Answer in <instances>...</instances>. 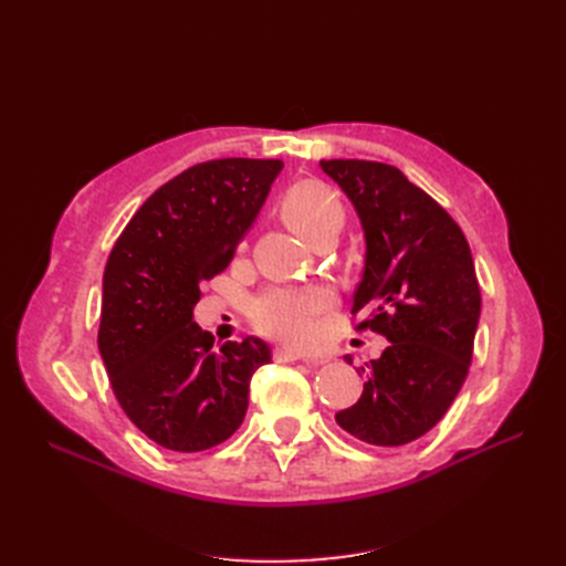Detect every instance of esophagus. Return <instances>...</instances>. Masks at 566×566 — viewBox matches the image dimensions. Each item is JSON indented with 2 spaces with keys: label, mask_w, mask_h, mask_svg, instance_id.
Masks as SVG:
<instances>
[{
  "label": "esophagus",
  "mask_w": 566,
  "mask_h": 566,
  "mask_svg": "<svg viewBox=\"0 0 566 566\" xmlns=\"http://www.w3.org/2000/svg\"><path fill=\"white\" fill-rule=\"evenodd\" d=\"M273 358H276V361H304V364H318L314 356L304 354V352H297V349H293V347H276V349H273Z\"/></svg>",
  "instance_id": "1"
}]
</instances>
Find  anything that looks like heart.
Here are the masks:
<instances>
[{
  "label": "heart",
  "mask_w": 566,
  "mask_h": 566,
  "mask_svg": "<svg viewBox=\"0 0 566 566\" xmlns=\"http://www.w3.org/2000/svg\"><path fill=\"white\" fill-rule=\"evenodd\" d=\"M283 217L302 238L312 241L325 229H339L345 212L328 186L316 179L297 181L283 198ZM333 302L325 287H273L252 304V321L266 335L285 342H306L318 316Z\"/></svg>",
  "instance_id": "heart-1"
}]
</instances>
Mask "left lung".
<instances>
[{
  "instance_id": "left-lung-1",
  "label": "left lung",
  "mask_w": 566,
  "mask_h": 566,
  "mask_svg": "<svg viewBox=\"0 0 566 566\" xmlns=\"http://www.w3.org/2000/svg\"><path fill=\"white\" fill-rule=\"evenodd\" d=\"M321 169L364 227L352 314H373L356 328L389 339L380 358L358 368L361 399L335 420L358 441L403 447L432 430L468 378L482 312L472 252L451 214L401 169L373 160H321Z\"/></svg>"
}]
</instances>
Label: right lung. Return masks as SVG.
<instances>
[{"label":"right lung","instance_id":"right-lung-1","mask_svg":"<svg viewBox=\"0 0 566 566\" xmlns=\"http://www.w3.org/2000/svg\"><path fill=\"white\" fill-rule=\"evenodd\" d=\"M281 160L224 158L160 186L115 241L104 271L98 352L127 418L160 447L227 441L248 410L260 337L214 345L193 321L200 283L224 271L260 214Z\"/></svg>","mask_w":566,"mask_h":566}]
</instances>
